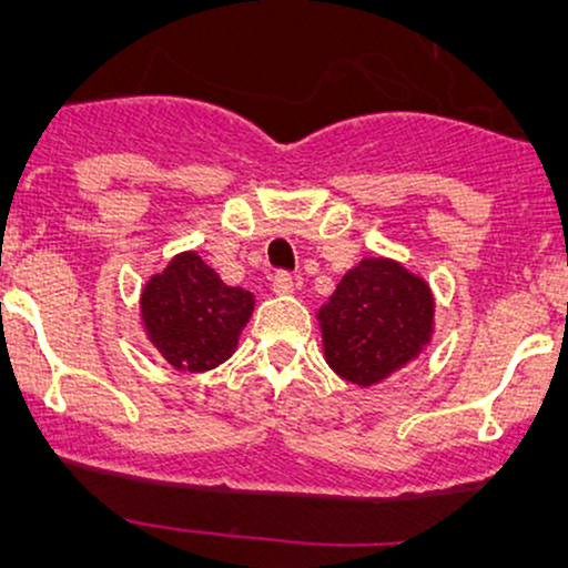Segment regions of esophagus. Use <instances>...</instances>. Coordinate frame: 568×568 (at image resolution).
<instances>
[{
  "instance_id": "esophagus-1",
  "label": "esophagus",
  "mask_w": 568,
  "mask_h": 568,
  "mask_svg": "<svg viewBox=\"0 0 568 568\" xmlns=\"http://www.w3.org/2000/svg\"><path fill=\"white\" fill-rule=\"evenodd\" d=\"M271 290L276 294H292L294 292V278L286 271H276L274 278H271Z\"/></svg>"
}]
</instances>
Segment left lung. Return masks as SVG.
<instances>
[{"label": "left lung", "mask_w": 568, "mask_h": 568, "mask_svg": "<svg viewBox=\"0 0 568 568\" xmlns=\"http://www.w3.org/2000/svg\"><path fill=\"white\" fill-rule=\"evenodd\" d=\"M325 362L354 385H375L416 359L432 338L434 300L400 263L364 258L317 313Z\"/></svg>", "instance_id": "left-lung-1"}]
</instances>
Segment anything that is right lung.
I'll return each mask as SVG.
<instances>
[{
    "mask_svg": "<svg viewBox=\"0 0 568 568\" xmlns=\"http://www.w3.org/2000/svg\"><path fill=\"white\" fill-rule=\"evenodd\" d=\"M253 313V294L227 286L196 253H181L142 292V321L154 348L175 369L222 364Z\"/></svg>",
    "mask_w": 568,
    "mask_h": 568,
    "instance_id": "obj_1",
    "label": "right lung"
}]
</instances>
